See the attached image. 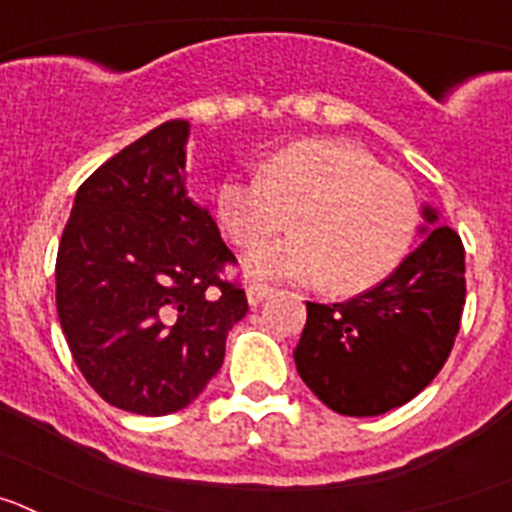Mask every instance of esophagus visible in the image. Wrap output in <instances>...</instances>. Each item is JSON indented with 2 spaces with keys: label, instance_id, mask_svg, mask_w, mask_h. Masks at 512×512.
<instances>
[{
  "label": "esophagus",
  "instance_id": "obj_1",
  "mask_svg": "<svg viewBox=\"0 0 512 512\" xmlns=\"http://www.w3.org/2000/svg\"><path fill=\"white\" fill-rule=\"evenodd\" d=\"M271 292H274V289L271 287H266V284H259V282H251L246 287V297H248V305L251 307H256V305H261V302L266 300V297L271 295Z\"/></svg>",
  "mask_w": 512,
  "mask_h": 512
}]
</instances>
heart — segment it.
<instances>
[{"mask_svg":"<svg viewBox=\"0 0 512 512\" xmlns=\"http://www.w3.org/2000/svg\"><path fill=\"white\" fill-rule=\"evenodd\" d=\"M295 235L253 251L256 279L318 284L356 295L384 282L408 256L418 202L408 182L341 140L282 148L261 176H230L217 189V217L235 246L256 248L287 228Z\"/></svg>","mask_w":512,"mask_h":512,"instance_id":"1","label":"heart"}]
</instances>
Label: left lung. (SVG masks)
<instances>
[{
	"label": "left lung",
	"mask_w": 512,
	"mask_h": 512,
	"mask_svg": "<svg viewBox=\"0 0 512 512\" xmlns=\"http://www.w3.org/2000/svg\"><path fill=\"white\" fill-rule=\"evenodd\" d=\"M423 241L390 277L346 302H307L295 348L302 382L351 418L382 415L413 400L449 359L467 297L464 246L423 205Z\"/></svg>",
	"instance_id": "1"
}]
</instances>
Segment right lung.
<instances>
[{"mask_svg": "<svg viewBox=\"0 0 512 512\" xmlns=\"http://www.w3.org/2000/svg\"><path fill=\"white\" fill-rule=\"evenodd\" d=\"M189 122L122 148L76 192L56 259V307L76 366L115 408H187L225 359L248 312L225 282L235 256L187 192Z\"/></svg>", "mask_w": 512, "mask_h": 512, "instance_id": "right-lung-1", "label": "right lung"}]
</instances>
